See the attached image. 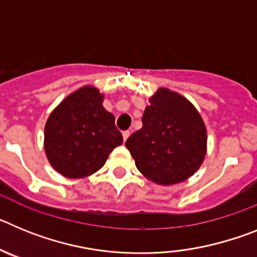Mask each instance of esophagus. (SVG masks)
<instances>
[{"instance_id":"34e87169","label":"esophagus","mask_w":257,"mask_h":257,"mask_svg":"<svg viewBox=\"0 0 257 257\" xmlns=\"http://www.w3.org/2000/svg\"><path fill=\"white\" fill-rule=\"evenodd\" d=\"M122 136H123V142H126V140L128 139V136H130V131H124V133L122 134Z\"/></svg>"}]
</instances>
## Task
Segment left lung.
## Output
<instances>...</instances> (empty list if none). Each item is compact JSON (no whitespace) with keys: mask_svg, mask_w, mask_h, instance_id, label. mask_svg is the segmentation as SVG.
I'll use <instances>...</instances> for the list:
<instances>
[{"mask_svg":"<svg viewBox=\"0 0 257 257\" xmlns=\"http://www.w3.org/2000/svg\"><path fill=\"white\" fill-rule=\"evenodd\" d=\"M143 127L126 140V148L145 178L174 185L197 172L207 153V130L187 97L160 87L149 97Z\"/></svg>","mask_w":257,"mask_h":257,"instance_id":"left-lung-1","label":"left lung"}]
</instances>
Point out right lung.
I'll list each match as a JSON object with an SVG mask.
<instances>
[{
  "instance_id": "add662e5",
  "label": "right lung",
  "mask_w": 257,
  "mask_h": 257,
  "mask_svg": "<svg viewBox=\"0 0 257 257\" xmlns=\"http://www.w3.org/2000/svg\"><path fill=\"white\" fill-rule=\"evenodd\" d=\"M103 101L99 88L86 85L68 95L47 118L45 153L52 169L65 178L95 174L123 142Z\"/></svg>"
}]
</instances>
